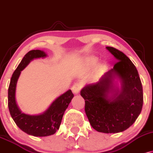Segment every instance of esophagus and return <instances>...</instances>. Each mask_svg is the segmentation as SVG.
I'll use <instances>...</instances> for the list:
<instances>
[{
	"mask_svg": "<svg viewBox=\"0 0 153 153\" xmlns=\"http://www.w3.org/2000/svg\"><path fill=\"white\" fill-rule=\"evenodd\" d=\"M81 89H82V85H81V84L79 83H75L72 86V88H71L73 93L75 94H79L81 90Z\"/></svg>",
	"mask_w": 153,
	"mask_h": 153,
	"instance_id": "obj_1",
	"label": "esophagus"
}]
</instances>
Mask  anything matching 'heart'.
Masks as SVG:
<instances>
[{"mask_svg":"<svg viewBox=\"0 0 153 153\" xmlns=\"http://www.w3.org/2000/svg\"><path fill=\"white\" fill-rule=\"evenodd\" d=\"M87 62H88V64H89V65L93 66L97 63V59L95 58H90L89 59H88Z\"/></svg>","mask_w":153,"mask_h":153,"instance_id":"1","label":"heart"}]
</instances>
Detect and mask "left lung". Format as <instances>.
<instances>
[{
	"mask_svg": "<svg viewBox=\"0 0 153 153\" xmlns=\"http://www.w3.org/2000/svg\"><path fill=\"white\" fill-rule=\"evenodd\" d=\"M115 57L113 69L95 83L81 90L85 112L91 127L104 133H117L129 128L140 114L143 105V86L135 66L125 53L107 46ZM115 79L121 82L119 89Z\"/></svg>",
	"mask_w": 153,
	"mask_h": 153,
	"instance_id": "1",
	"label": "left lung"
}]
</instances>
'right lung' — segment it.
I'll return each mask as SVG.
<instances>
[{
	"instance_id": "right-lung-1",
	"label": "right lung",
	"mask_w": 153,
	"mask_h": 153,
	"mask_svg": "<svg viewBox=\"0 0 153 153\" xmlns=\"http://www.w3.org/2000/svg\"><path fill=\"white\" fill-rule=\"evenodd\" d=\"M46 56L41 50L28 51L13 74L8 87V105L13 120L21 130L35 137H46L56 133L60 127L64 112L74 97L69 89L56 99L44 112L36 115L25 114L20 110L16 101V89L21 71L33 59L44 58Z\"/></svg>"
}]
</instances>
